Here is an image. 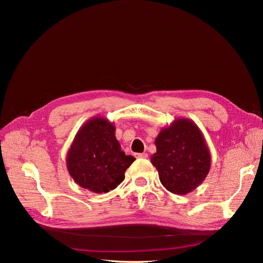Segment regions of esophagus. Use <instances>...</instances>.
Instances as JSON below:
<instances>
[{"label":"esophagus","mask_w":263,"mask_h":263,"mask_svg":"<svg viewBox=\"0 0 263 263\" xmlns=\"http://www.w3.org/2000/svg\"><path fill=\"white\" fill-rule=\"evenodd\" d=\"M137 158H148V154L146 153H141V154H136Z\"/></svg>","instance_id":"34e87169"}]
</instances>
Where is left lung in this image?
I'll use <instances>...</instances> for the list:
<instances>
[{"label": "left lung", "mask_w": 263, "mask_h": 263, "mask_svg": "<svg viewBox=\"0 0 263 263\" xmlns=\"http://www.w3.org/2000/svg\"><path fill=\"white\" fill-rule=\"evenodd\" d=\"M151 157L161 184L174 194H186L208 176L211 155L198 127L190 119H177L156 138Z\"/></svg>", "instance_id": "obj_1"}]
</instances>
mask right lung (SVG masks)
Listing matches in <instances>:
<instances>
[{"label": "right lung", "mask_w": 263, "mask_h": 263, "mask_svg": "<svg viewBox=\"0 0 263 263\" xmlns=\"http://www.w3.org/2000/svg\"><path fill=\"white\" fill-rule=\"evenodd\" d=\"M134 160L121 149L114 125L97 117L77 134L67 164L70 176L79 185L94 193H107L123 182L124 173Z\"/></svg>", "instance_id": "add662e5"}]
</instances>
